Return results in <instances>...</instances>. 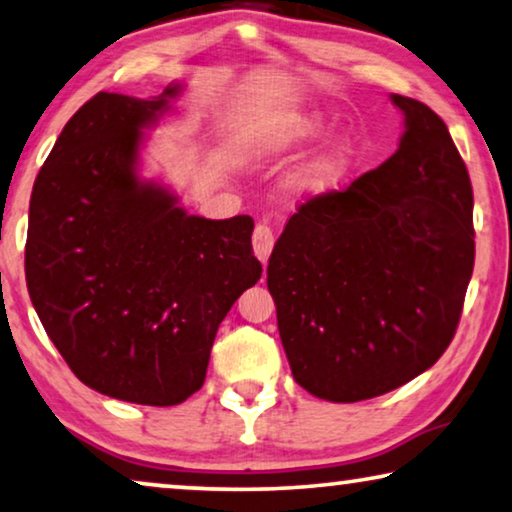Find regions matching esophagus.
<instances>
[{
	"instance_id": "1",
	"label": "esophagus",
	"mask_w": 512,
	"mask_h": 512,
	"mask_svg": "<svg viewBox=\"0 0 512 512\" xmlns=\"http://www.w3.org/2000/svg\"><path fill=\"white\" fill-rule=\"evenodd\" d=\"M251 242H254V254L258 256V261L268 263L270 251H272V247H274V233H272V228H270L268 224H256V228H254V238H251Z\"/></svg>"
}]
</instances>
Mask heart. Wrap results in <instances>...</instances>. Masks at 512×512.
<instances>
[{
    "label": "heart",
    "mask_w": 512,
    "mask_h": 512,
    "mask_svg": "<svg viewBox=\"0 0 512 512\" xmlns=\"http://www.w3.org/2000/svg\"><path fill=\"white\" fill-rule=\"evenodd\" d=\"M328 120L321 113H295L277 120L263 122L249 136V154L254 157H270L307 145L311 140L323 136L328 129ZM358 159V145L353 138H337L314 157L307 159L291 177L293 189L300 194H328L342 184L348 170Z\"/></svg>",
    "instance_id": "heart-1"
}]
</instances>
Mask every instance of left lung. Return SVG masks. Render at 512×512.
<instances>
[{"instance_id":"1","label":"left lung","mask_w":512,"mask_h":512,"mask_svg":"<svg viewBox=\"0 0 512 512\" xmlns=\"http://www.w3.org/2000/svg\"><path fill=\"white\" fill-rule=\"evenodd\" d=\"M397 152L309 198L272 249L268 288L293 379L360 402L416 379L455 337L476 258L473 189L446 122L409 96Z\"/></svg>"}]
</instances>
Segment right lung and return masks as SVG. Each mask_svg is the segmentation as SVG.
Returning a JSON list of instances; mask_svg holds the SVG:
<instances>
[{"mask_svg": "<svg viewBox=\"0 0 512 512\" xmlns=\"http://www.w3.org/2000/svg\"><path fill=\"white\" fill-rule=\"evenodd\" d=\"M180 92L92 96L29 201L27 291L50 342L85 385L145 406L201 390L219 323L263 272L254 219L194 217L138 177L143 129Z\"/></svg>", "mask_w": 512, "mask_h": 512, "instance_id": "1", "label": "right lung"}]
</instances>
